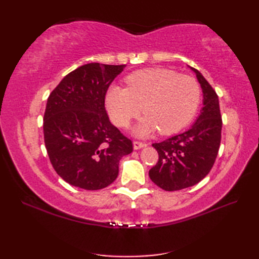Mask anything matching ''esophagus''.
Wrapping results in <instances>:
<instances>
[{"label": "esophagus", "instance_id": "obj_1", "mask_svg": "<svg viewBox=\"0 0 259 259\" xmlns=\"http://www.w3.org/2000/svg\"><path fill=\"white\" fill-rule=\"evenodd\" d=\"M146 145L144 142H140V141H134V149L135 150H139L141 148H144Z\"/></svg>", "mask_w": 259, "mask_h": 259}]
</instances>
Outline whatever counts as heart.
<instances>
[{"mask_svg": "<svg viewBox=\"0 0 259 259\" xmlns=\"http://www.w3.org/2000/svg\"><path fill=\"white\" fill-rule=\"evenodd\" d=\"M125 83L126 88L110 87L104 104L119 126H128L144 112L146 115L134 128V134L142 138L157 130L163 135L177 133L194 118L200 102L197 80L169 69L138 70L126 76Z\"/></svg>", "mask_w": 259, "mask_h": 259, "instance_id": "heart-1", "label": "heart"}]
</instances>
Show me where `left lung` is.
Here are the masks:
<instances>
[{"mask_svg":"<svg viewBox=\"0 0 259 259\" xmlns=\"http://www.w3.org/2000/svg\"><path fill=\"white\" fill-rule=\"evenodd\" d=\"M195 72L202 90V108L188 130L152 144L159 160L149 177L163 190H180L199 183L210 171L222 139V115L217 93L199 71Z\"/></svg>","mask_w":259,"mask_h":259,"instance_id":"obj_1","label":"left lung"}]
</instances>
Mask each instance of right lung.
Wrapping results in <instances>:
<instances>
[{
  "mask_svg": "<svg viewBox=\"0 0 259 259\" xmlns=\"http://www.w3.org/2000/svg\"><path fill=\"white\" fill-rule=\"evenodd\" d=\"M125 64L88 63L65 75L48 98L43 134L49 158L68 184L85 190L117 179L133 142L110 122L104 96Z\"/></svg>",
  "mask_w": 259,
  "mask_h": 259,
  "instance_id": "obj_1",
  "label": "right lung"
}]
</instances>
